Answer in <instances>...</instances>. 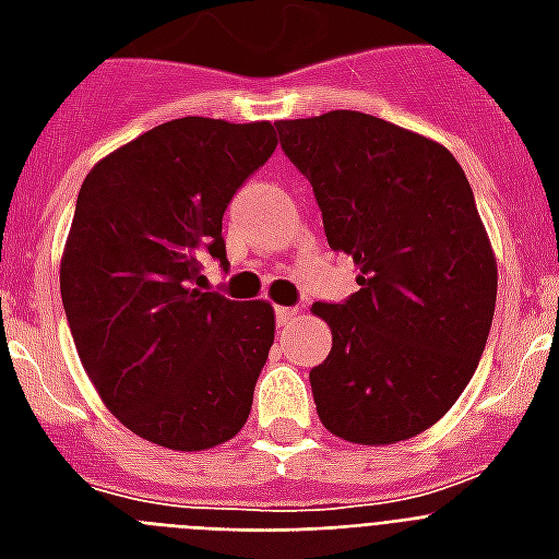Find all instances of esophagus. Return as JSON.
<instances>
[{
    "label": "esophagus",
    "instance_id": "34e87169",
    "mask_svg": "<svg viewBox=\"0 0 559 559\" xmlns=\"http://www.w3.org/2000/svg\"><path fill=\"white\" fill-rule=\"evenodd\" d=\"M275 316H278L281 328H289V324L296 322L298 310H296V307H275Z\"/></svg>",
    "mask_w": 559,
    "mask_h": 559
}]
</instances>
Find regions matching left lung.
I'll return each mask as SVG.
<instances>
[{"label": "left lung", "instance_id": "1", "mask_svg": "<svg viewBox=\"0 0 559 559\" xmlns=\"http://www.w3.org/2000/svg\"><path fill=\"white\" fill-rule=\"evenodd\" d=\"M275 127L328 243L359 270L345 305H313L333 333L310 371L319 420L366 447L415 438L467 389L493 322L499 275L473 188L443 144L366 112Z\"/></svg>", "mask_w": 559, "mask_h": 559}]
</instances>
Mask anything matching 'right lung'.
Segmentation results:
<instances>
[{"label": "right lung", "instance_id": "right-lung-1", "mask_svg": "<svg viewBox=\"0 0 559 559\" xmlns=\"http://www.w3.org/2000/svg\"><path fill=\"white\" fill-rule=\"evenodd\" d=\"M275 124L174 118L83 179L60 261L74 348L104 406L177 452L231 441L275 340L270 301L202 293L223 214L275 151Z\"/></svg>", "mask_w": 559, "mask_h": 559}]
</instances>
